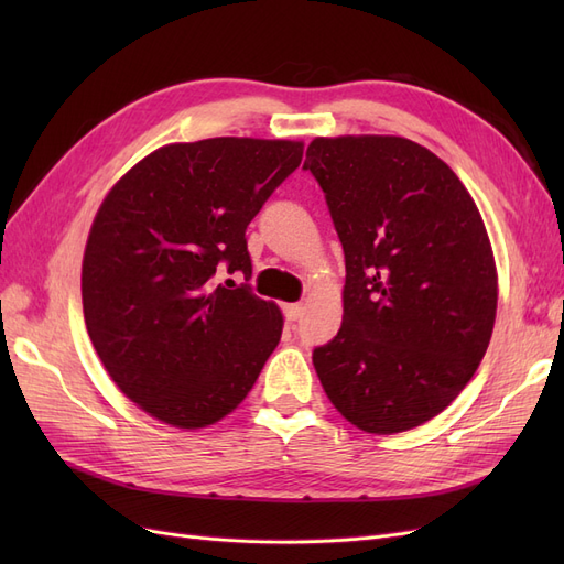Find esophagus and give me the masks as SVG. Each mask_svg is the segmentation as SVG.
<instances>
[{
    "label": "esophagus",
    "mask_w": 564,
    "mask_h": 564,
    "mask_svg": "<svg viewBox=\"0 0 564 564\" xmlns=\"http://www.w3.org/2000/svg\"><path fill=\"white\" fill-rule=\"evenodd\" d=\"M284 317L289 322H299L303 317V305L301 303H289L284 305Z\"/></svg>",
    "instance_id": "1"
}]
</instances>
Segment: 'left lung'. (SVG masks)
<instances>
[{
  "label": "left lung",
  "instance_id": "obj_1",
  "mask_svg": "<svg viewBox=\"0 0 564 564\" xmlns=\"http://www.w3.org/2000/svg\"><path fill=\"white\" fill-rule=\"evenodd\" d=\"M346 253L344 322L313 350L340 416L392 435L431 421L473 379L497 317V265L473 197L429 148L400 135L315 139Z\"/></svg>",
  "mask_w": 564,
  "mask_h": 564
}]
</instances>
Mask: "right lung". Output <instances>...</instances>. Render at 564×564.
<instances>
[{
    "label": "right lung",
    "instance_id": "add662e5",
    "mask_svg": "<svg viewBox=\"0 0 564 564\" xmlns=\"http://www.w3.org/2000/svg\"><path fill=\"white\" fill-rule=\"evenodd\" d=\"M301 158L299 141L172 143L100 204L82 263L84 322L110 379L150 416L207 429L278 348L282 313L251 292L245 232ZM224 269L246 282L218 285Z\"/></svg>",
    "mask_w": 564,
    "mask_h": 564
}]
</instances>
